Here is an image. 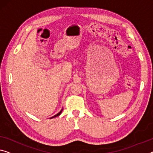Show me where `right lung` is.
I'll return each instance as SVG.
<instances>
[{
	"label": "right lung",
	"mask_w": 153,
	"mask_h": 153,
	"mask_svg": "<svg viewBox=\"0 0 153 153\" xmlns=\"http://www.w3.org/2000/svg\"><path fill=\"white\" fill-rule=\"evenodd\" d=\"M62 110H63V109H62V110H61V111H60L57 114H56V115H55V116H54L53 117H51V118H53V117H57V116H59V115L61 114V113H62Z\"/></svg>",
	"instance_id": "add662e5"
}]
</instances>
